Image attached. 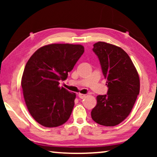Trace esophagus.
Masks as SVG:
<instances>
[{
    "label": "esophagus",
    "instance_id": "1",
    "mask_svg": "<svg viewBox=\"0 0 157 157\" xmlns=\"http://www.w3.org/2000/svg\"><path fill=\"white\" fill-rule=\"evenodd\" d=\"M78 97L81 98V99H83V98H84L86 97V95L85 94H78Z\"/></svg>",
    "mask_w": 157,
    "mask_h": 157
}]
</instances>
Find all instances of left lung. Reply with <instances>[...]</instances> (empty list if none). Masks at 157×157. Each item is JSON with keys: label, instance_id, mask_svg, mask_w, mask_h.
I'll return each mask as SVG.
<instances>
[{"label": "left lung", "instance_id": "obj_1", "mask_svg": "<svg viewBox=\"0 0 157 157\" xmlns=\"http://www.w3.org/2000/svg\"><path fill=\"white\" fill-rule=\"evenodd\" d=\"M93 51L100 61L108 91L96 97L91 118L100 125H118L129 114L139 95V74L130 57L120 47L99 41L94 45Z\"/></svg>", "mask_w": 157, "mask_h": 157}]
</instances>
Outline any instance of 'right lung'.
<instances>
[{
    "instance_id": "add662e5",
    "label": "right lung",
    "mask_w": 157,
    "mask_h": 157,
    "mask_svg": "<svg viewBox=\"0 0 157 157\" xmlns=\"http://www.w3.org/2000/svg\"><path fill=\"white\" fill-rule=\"evenodd\" d=\"M84 52L81 45L54 44L38 49L25 66L21 86L25 104L34 119L45 127L66 123L76 94L59 86Z\"/></svg>"
}]
</instances>
